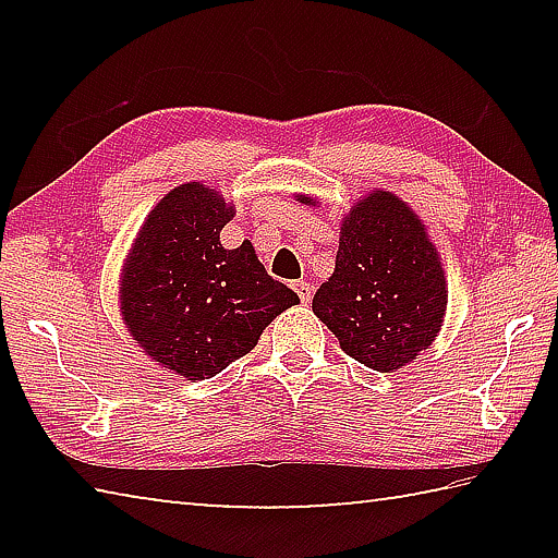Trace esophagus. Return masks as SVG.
Returning <instances> with one entry per match:
<instances>
[{
    "instance_id": "esophagus-1",
    "label": "esophagus",
    "mask_w": 558,
    "mask_h": 558,
    "mask_svg": "<svg viewBox=\"0 0 558 558\" xmlns=\"http://www.w3.org/2000/svg\"><path fill=\"white\" fill-rule=\"evenodd\" d=\"M295 292H298L302 305H307V302L313 300V286H310V282H305V280L295 282Z\"/></svg>"
}]
</instances>
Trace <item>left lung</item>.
<instances>
[{
	"label": "left lung",
	"mask_w": 558,
	"mask_h": 558,
	"mask_svg": "<svg viewBox=\"0 0 558 558\" xmlns=\"http://www.w3.org/2000/svg\"><path fill=\"white\" fill-rule=\"evenodd\" d=\"M446 305V276L418 216L389 192L359 202L342 221L332 278L313 298L342 352L374 372L401 369L436 339Z\"/></svg>",
	"instance_id": "8db88e82"
}]
</instances>
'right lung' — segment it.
<instances>
[{
  "instance_id": "1",
  "label": "right lung",
  "mask_w": 558,
  "mask_h": 558,
  "mask_svg": "<svg viewBox=\"0 0 558 558\" xmlns=\"http://www.w3.org/2000/svg\"><path fill=\"white\" fill-rule=\"evenodd\" d=\"M231 216L214 189L177 186L147 216L125 263L120 302L130 335L184 379H211L300 302L268 276L248 241L223 248Z\"/></svg>"
}]
</instances>
